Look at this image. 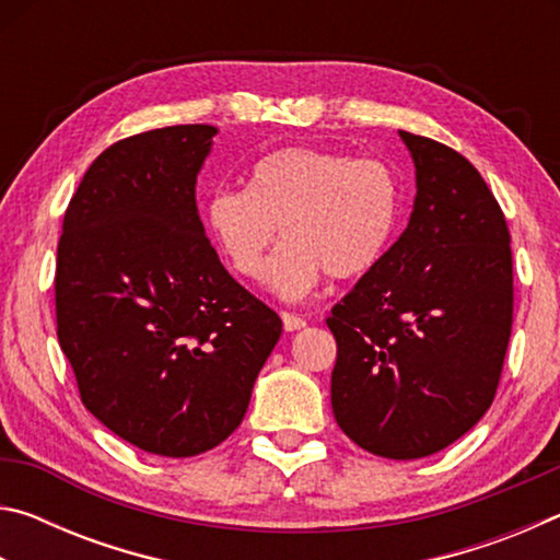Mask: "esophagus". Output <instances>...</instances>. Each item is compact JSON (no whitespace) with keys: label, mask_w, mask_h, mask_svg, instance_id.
Listing matches in <instances>:
<instances>
[{"label":"esophagus","mask_w":560,"mask_h":560,"mask_svg":"<svg viewBox=\"0 0 560 560\" xmlns=\"http://www.w3.org/2000/svg\"><path fill=\"white\" fill-rule=\"evenodd\" d=\"M281 320H283V328H287L289 334H293V330L306 328V320H303V318H301V316H296V314H289V311H283V314H281Z\"/></svg>","instance_id":"34e87169"}]
</instances>
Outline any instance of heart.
<instances>
[{
	"instance_id": "obj_1",
	"label": "heart",
	"mask_w": 560,
	"mask_h": 560,
	"mask_svg": "<svg viewBox=\"0 0 560 560\" xmlns=\"http://www.w3.org/2000/svg\"><path fill=\"white\" fill-rule=\"evenodd\" d=\"M205 226L234 273L259 279L279 226L287 244L269 267V287L296 301L324 273L355 279L383 259L400 217L395 170L338 150L283 148L264 155L246 189H214Z\"/></svg>"
}]
</instances>
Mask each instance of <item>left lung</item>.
Returning <instances> with one entry per match:
<instances>
[{
  "mask_svg": "<svg viewBox=\"0 0 560 560\" xmlns=\"http://www.w3.org/2000/svg\"><path fill=\"white\" fill-rule=\"evenodd\" d=\"M415 163L410 222L326 318L330 405L358 447L420 459L469 432L497 395L514 320L511 236L467 158L400 130Z\"/></svg>",
  "mask_w": 560,
  "mask_h": 560,
  "instance_id": "left-lung-1",
  "label": "left lung"
}]
</instances>
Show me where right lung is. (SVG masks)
Wrapping results in <instances>:
<instances>
[{"instance_id":"obj_1","label":"right lung","mask_w":560,"mask_h":560,"mask_svg":"<svg viewBox=\"0 0 560 560\" xmlns=\"http://www.w3.org/2000/svg\"><path fill=\"white\" fill-rule=\"evenodd\" d=\"M214 126L93 160L63 214L56 334L86 410L138 450L195 457L240 428L281 318L222 267L195 185Z\"/></svg>"}]
</instances>
